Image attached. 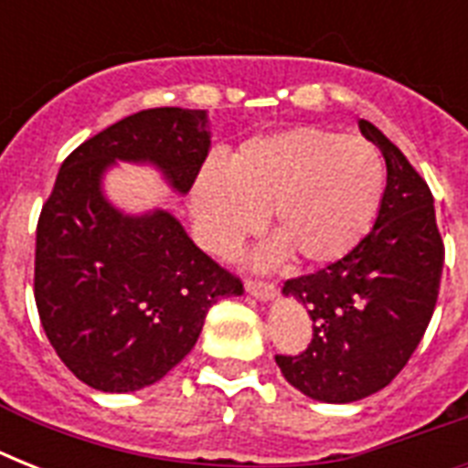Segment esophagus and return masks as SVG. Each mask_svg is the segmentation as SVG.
Listing matches in <instances>:
<instances>
[{"instance_id": "34e87169", "label": "esophagus", "mask_w": 468, "mask_h": 468, "mask_svg": "<svg viewBox=\"0 0 468 468\" xmlns=\"http://www.w3.org/2000/svg\"><path fill=\"white\" fill-rule=\"evenodd\" d=\"M245 289H248L250 296H255L260 301H270L277 296V286L270 284V282H264V279H248L245 282Z\"/></svg>"}]
</instances>
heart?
Wrapping results in <instances>:
<instances>
[{
    "mask_svg": "<svg viewBox=\"0 0 468 468\" xmlns=\"http://www.w3.org/2000/svg\"><path fill=\"white\" fill-rule=\"evenodd\" d=\"M384 184L371 143L301 126L242 143L228 167L208 162L191 189V218L206 250L230 255L270 213L271 230L296 260L323 264L362 240Z\"/></svg>",
    "mask_w": 468,
    "mask_h": 468,
    "instance_id": "1",
    "label": "heart"
}]
</instances>
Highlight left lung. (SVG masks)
I'll return each instance as SVG.
<instances>
[{
    "mask_svg": "<svg viewBox=\"0 0 468 468\" xmlns=\"http://www.w3.org/2000/svg\"><path fill=\"white\" fill-rule=\"evenodd\" d=\"M359 131L386 160L378 216L337 262L286 279L313 340L301 355L274 356L293 388L325 403L367 399L399 377L428 330L444 264L428 182L374 123L362 119Z\"/></svg>",
    "mask_w": 468,
    "mask_h": 468,
    "instance_id": "obj_1",
    "label": "left lung"
}]
</instances>
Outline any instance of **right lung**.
Wrapping results in <instances>:
<instances>
[{
    "label": "right lung",
    "instance_id": "1",
    "mask_svg": "<svg viewBox=\"0 0 468 468\" xmlns=\"http://www.w3.org/2000/svg\"><path fill=\"white\" fill-rule=\"evenodd\" d=\"M201 109H145L65 157L36 228L33 296L62 364L91 388L160 381L197 345L208 308L242 282L194 245L167 211L121 213L101 176L116 160L150 162L186 194L211 133Z\"/></svg>",
    "mask_w": 468,
    "mask_h": 468
}]
</instances>
